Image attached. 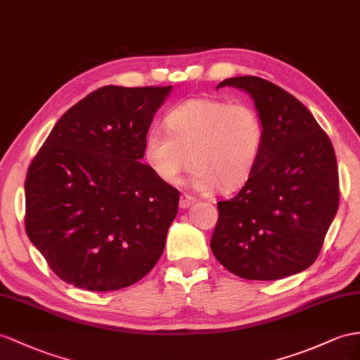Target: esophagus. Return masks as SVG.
<instances>
[{"mask_svg":"<svg viewBox=\"0 0 360 360\" xmlns=\"http://www.w3.org/2000/svg\"><path fill=\"white\" fill-rule=\"evenodd\" d=\"M195 202H196L195 198H191V196H188V195H184V196H181L179 207H181V208H188V207H191L193 204H195Z\"/></svg>","mask_w":360,"mask_h":360,"instance_id":"34e87169","label":"esophagus"}]
</instances>
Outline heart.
Segmentation results:
<instances>
[{"label":"heart","mask_w":360,"mask_h":360,"mask_svg":"<svg viewBox=\"0 0 360 360\" xmlns=\"http://www.w3.org/2000/svg\"><path fill=\"white\" fill-rule=\"evenodd\" d=\"M169 131L150 127L144 158L158 176L178 184L195 164L199 191H236L251 179L264 146V124L254 106L219 98H190L167 115Z\"/></svg>","instance_id":"b5f03b06"}]
</instances>
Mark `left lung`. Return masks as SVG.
Segmentation results:
<instances>
[{
  "instance_id": "8db88e82",
  "label": "left lung",
  "mask_w": 360,
  "mask_h": 360,
  "mask_svg": "<svg viewBox=\"0 0 360 360\" xmlns=\"http://www.w3.org/2000/svg\"><path fill=\"white\" fill-rule=\"evenodd\" d=\"M248 92L264 124L259 165L237 196L219 202L211 251L246 280H280L316 260L339 205L333 146L298 98L271 82L242 76L219 88Z\"/></svg>"
}]
</instances>
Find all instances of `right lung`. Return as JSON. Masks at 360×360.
Returning <instances> with one entry per match:
<instances>
[{
  "mask_svg": "<svg viewBox=\"0 0 360 360\" xmlns=\"http://www.w3.org/2000/svg\"><path fill=\"white\" fill-rule=\"evenodd\" d=\"M172 86H103L54 124L25 178V231L51 271L91 292L149 274L178 214L179 191L141 162Z\"/></svg>",
  "mask_w": 360,
  "mask_h": 360,
  "instance_id": "1",
  "label": "right lung"
}]
</instances>
